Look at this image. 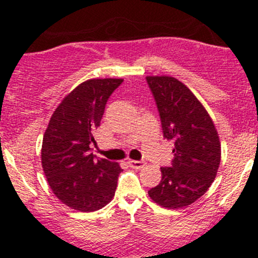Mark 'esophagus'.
I'll return each mask as SVG.
<instances>
[{"mask_svg":"<svg viewBox=\"0 0 258 258\" xmlns=\"http://www.w3.org/2000/svg\"><path fill=\"white\" fill-rule=\"evenodd\" d=\"M130 167L136 168V170H139V168H143L147 165L146 161L143 160H128Z\"/></svg>","mask_w":258,"mask_h":258,"instance_id":"obj_1","label":"esophagus"}]
</instances>
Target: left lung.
<instances>
[{
    "label": "left lung",
    "instance_id": "8db88e82",
    "mask_svg": "<svg viewBox=\"0 0 258 258\" xmlns=\"http://www.w3.org/2000/svg\"><path fill=\"white\" fill-rule=\"evenodd\" d=\"M164 138L173 142L170 167L148 191L159 205L180 209L206 193L221 162V144L211 117L191 91L177 79L148 76Z\"/></svg>",
    "mask_w": 258,
    "mask_h": 258
}]
</instances>
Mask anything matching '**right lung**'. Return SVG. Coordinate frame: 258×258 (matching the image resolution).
<instances>
[{
  "mask_svg": "<svg viewBox=\"0 0 258 258\" xmlns=\"http://www.w3.org/2000/svg\"><path fill=\"white\" fill-rule=\"evenodd\" d=\"M121 79H93L79 85L53 112L41 150L43 172L61 203L82 212L104 207L115 195L122 171L117 162L97 158V128Z\"/></svg>",
  "mask_w": 258,
  "mask_h": 258,
  "instance_id": "1",
  "label": "right lung"
}]
</instances>
